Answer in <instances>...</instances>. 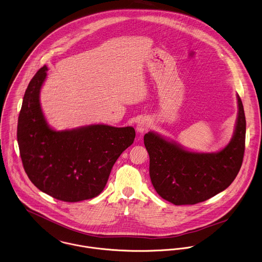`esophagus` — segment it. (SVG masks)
I'll return each mask as SVG.
<instances>
[{
	"mask_svg": "<svg viewBox=\"0 0 262 262\" xmlns=\"http://www.w3.org/2000/svg\"><path fill=\"white\" fill-rule=\"evenodd\" d=\"M150 126V121L148 118H142L141 120H139L138 124H137V132L140 134H143L144 132H146Z\"/></svg>",
	"mask_w": 262,
	"mask_h": 262,
	"instance_id": "1",
	"label": "esophagus"
}]
</instances>
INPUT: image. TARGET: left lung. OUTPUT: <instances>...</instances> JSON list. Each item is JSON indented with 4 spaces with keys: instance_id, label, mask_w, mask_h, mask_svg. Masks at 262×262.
I'll return each mask as SVG.
<instances>
[{
    "instance_id": "obj_1",
    "label": "left lung",
    "mask_w": 262,
    "mask_h": 262,
    "mask_svg": "<svg viewBox=\"0 0 262 262\" xmlns=\"http://www.w3.org/2000/svg\"><path fill=\"white\" fill-rule=\"evenodd\" d=\"M238 115L230 143L215 153L185 150L154 132L144 137L150 177L158 194L175 206L195 205L222 192L236 178L245 151L246 119L237 95Z\"/></svg>"
}]
</instances>
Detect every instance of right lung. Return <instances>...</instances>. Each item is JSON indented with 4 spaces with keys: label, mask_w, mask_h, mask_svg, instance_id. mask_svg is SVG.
Wrapping results in <instances>:
<instances>
[{
    "label": "right lung",
    "mask_w": 262,
    "mask_h": 262,
    "mask_svg": "<svg viewBox=\"0 0 262 262\" xmlns=\"http://www.w3.org/2000/svg\"><path fill=\"white\" fill-rule=\"evenodd\" d=\"M47 71L42 67L30 81L18 118L24 170L39 190L53 199L67 203L93 199L104 189L116 160L134 143L135 128L91 124L54 130L39 101Z\"/></svg>",
    "instance_id": "1"
}]
</instances>
